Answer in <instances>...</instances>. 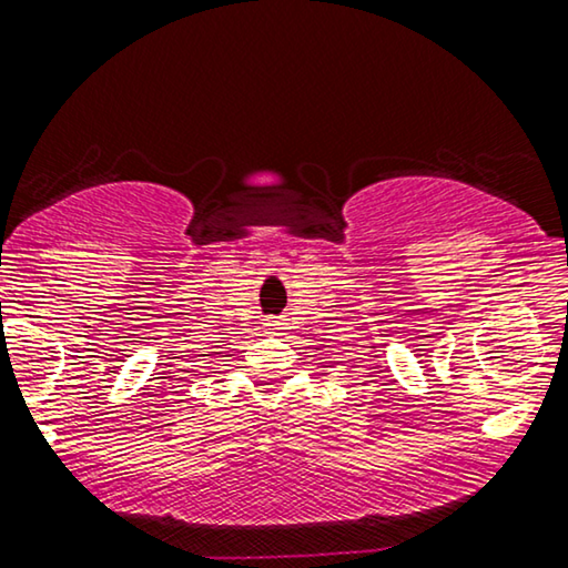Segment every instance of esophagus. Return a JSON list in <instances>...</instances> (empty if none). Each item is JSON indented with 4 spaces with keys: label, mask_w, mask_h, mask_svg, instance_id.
<instances>
[{
    "label": "esophagus",
    "mask_w": 568,
    "mask_h": 568,
    "mask_svg": "<svg viewBox=\"0 0 568 568\" xmlns=\"http://www.w3.org/2000/svg\"><path fill=\"white\" fill-rule=\"evenodd\" d=\"M263 328H266L268 333H278V331L284 328V323L282 321H268L266 325H263Z\"/></svg>",
    "instance_id": "esophagus-1"
}]
</instances>
